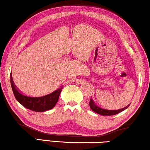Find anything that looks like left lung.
Listing matches in <instances>:
<instances>
[{
    "mask_svg": "<svg viewBox=\"0 0 150 150\" xmlns=\"http://www.w3.org/2000/svg\"><path fill=\"white\" fill-rule=\"evenodd\" d=\"M89 105L90 106V108L93 110L94 112H97V113L101 115H114L118 114L119 112L123 111L125 110V109H127L128 108L129 105L127 106L126 107L123 108H120V109H117V110H110V109H106L103 108L102 107H101L100 106H98V105L96 104V103L94 102V101L92 99H90V103Z\"/></svg>",
    "mask_w": 150,
    "mask_h": 150,
    "instance_id": "8db88e82",
    "label": "left lung"
}]
</instances>
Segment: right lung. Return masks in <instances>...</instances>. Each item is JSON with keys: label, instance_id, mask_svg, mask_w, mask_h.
<instances>
[{"label": "right lung", "instance_id": "add662e5", "mask_svg": "<svg viewBox=\"0 0 150 150\" xmlns=\"http://www.w3.org/2000/svg\"><path fill=\"white\" fill-rule=\"evenodd\" d=\"M11 86L16 100L26 108L36 112H44L53 108L58 102L59 96L62 90V87H61L47 95L33 97V96L23 95L18 92L12 79H11Z\"/></svg>", "mask_w": 150, "mask_h": 150}]
</instances>
